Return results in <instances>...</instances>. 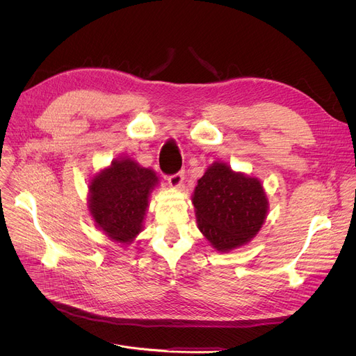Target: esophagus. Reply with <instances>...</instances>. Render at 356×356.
<instances>
[{
    "label": "esophagus",
    "mask_w": 356,
    "mask_h": 356,
    "mask_svg": "<svg viewBox=\"0 0 356 356\" xmlns=\"http://www.w3.org/2000/svg\"><path fill=\"white\" fill-rule=\"evenodd\" d=\"M167 180H168V183H170L172 188H180V186L183 184V180H184V175H183V172H179L176 175L168 176Z\"/></svg>",
    "instance_id": "1"
}]
</instances>
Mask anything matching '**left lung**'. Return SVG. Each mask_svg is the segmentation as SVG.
<instances>
[{
	"instance_id": "obj_1",
	"label": "left lung",
	"mask_w": 356,
	"mask_h": 356,
	"mask_svg": "<svg viewBox=\"0 0 356 356\" xmlns=\"http://www.w3.org/2000/svg\"><path fill=\"white\" fill-rule=\"evenodd\" d=\"M200 232L220 252L247 244L263 227L268 200L255 177L235 173L225 163H213L193 193Z\"/></svg>"
}]
</instances>
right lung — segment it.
<instances>
[{
    "label": "right lung",
    "instance_id": "right-lung-1",
    "mask_svg": "<svg viewBox=\"0 0 356 356\" xmlns=\"http://www.w3.org/2000/svg\"><path fill=\"white\" fill-rule=\"evenodd\" d=\"M159 177L134 160L122 159L90 180L89 212L105 235L128 244L143 229L148 196Z\"/></svg>",
    "mask_w": 356,
    "mask_h": 356
}]
</instances>
